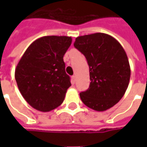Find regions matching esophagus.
I'll return each mask as SVG.
<instances>
[{
    "mask_svg": "<svg viewBox=\"0 0 147 147\" xmlns=\"http://www.w3.org/2000/svg\"><path fill=\"white\" fill-rule=\"evenodd\" d=\"M71 83H73V84L76 83V76H71Z\"/></svg>",
    "mask_w": 147,
    "mask_h": 147,
    "instance_id": "34e87169",
    "label": "esophagus"
}]
</instances>
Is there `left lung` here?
Returning <instances> with one entry per match:
<instances>
[{"label": "left lung", "instance_id": "left-lung-1", "mask_svg": "<svg viewBox=\"0 0 147 147\" xmlns=\"http://www.w3.org/2000/svg\"><path fill=\"white\" fill-rule=\"evenodd\" d=\"M74 46L85 56L91 81L88 90L80 94L82 102L96 111L110 109L129 84L131 68L122 45L107 34L95 33L77 37Z\"/></svg>", "mask_w": 147, "mask_h": 147}]
</instances>
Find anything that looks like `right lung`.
Listing matches in <instances>:
<instances>
[{
  "label": "right lung",
  "mask_w": 147,
  "mask_h": 147,
  "mask_svg": "<svg viewBox=\"0 0 147 147\" xmlns=\"http://www.w3.org/2000/svg\"><path fill=\"white\" fill-rule=\"evenodd\" d=\"M67 36H44L33 42L19 61L15 78L27 102L41 112H49L64 102L71 86L64 55L71 44Z\"/></svg>",
  "instance_id": "1"
}]
</instances>
